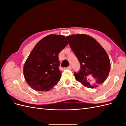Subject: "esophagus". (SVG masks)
Returning <instances> with one entry per match:
<instances>
[{"label": "esophagus", "instance_id": "obj_1", "mask_svg": "<svg viewBox=\"0 0 126 126\" xmlns=\"http://www.w3.org/2000/svg\"><path fill=\"white\" fill-rule=\"evenodd\" d=\"M66 69H69V70H71V69H72V67H71V66H68L66 68Z\"/></svg>", "mask_w": 126, "mask_h": 126}]
</instances>
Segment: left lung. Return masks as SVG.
<instances>
[{
	"label": "left lung",
	"instance_id": "obj_1",
	"mask_svg": "<svg viewBox=\"0 0 126 126\" xmlns=\"http://www.w3.org/2000/svg\"><path fill=\"white\" fill-rule=\"evenodd\" d=\"M66 38L80 65L79 71L74 72L76 80L89 88L96 87L104 82L109 76L110 64L100 44L85 34L72 35Z\"/></svg>",
	"mask_w": 126,
	"mask_h": 126
}]
</instances>
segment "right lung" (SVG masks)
<instances>
[{"label":"right lung","instance_id":"1","mask_svg":"<svg viewBox=\"0 0 126 126\" xmlns=\"http://www.w3.org/2000/svg\"><path fill=\"white\" fill-rule=\"evenodd\" d=\"M68 43L64 36L51 34L34 47L23 67L25 78L32 89L48 91L59 81L61 71L58 54Z\"/></svg>","mask_w":126,"mask_h":126}]
</instances>
